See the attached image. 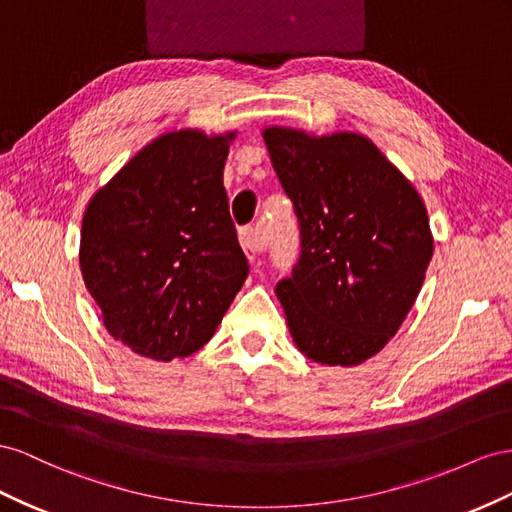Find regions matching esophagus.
I'll return each mask as SVG.
<instances>
[{
  "mask_svg": "<svg viewBox=\"0 0 512 512\" xmlns=\"http://www.w3.org/2000/svg\"><path fill=\"white\" fill-rule=\"evenodd\" d=\"M238 240L248 261H255V257L266 248V231H261L257 227H244L238 233Z\"/></svg>",
  "mask_w": 512,
  "mask_h": 512,
  "instance_id": "1",
  "label": "esophagus"
}]
</instances>
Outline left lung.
Wrapping results in <instances>:
<instances>
[{
  "instance_id": "1",
  "label": "left lung",
  "mask_w": 512,
  "mask_h": 512,
  "mask_svg": "<svg viewBox=\"0 0 512 512\" xmlns=\"http://www.w3.org/2000/svg\"><path fill=\"white\" fill-rule=\"evenodd\" d=\"M300 221L302 253L276 285L300 352L356 367L382 352L414 306L433 257L425 201L352 130H261Z\"/></svg>"
}]
</instances>
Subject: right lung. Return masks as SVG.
Instances as JSON below:
<instances>
[{"instance_id": "right-lung-1", "label": "right lung", "mask_w": 512, "mask_h": 512, "mask_svg": "<svg viewBox=\"0 0 512 512\" xmlns=\"http://www.w3.org/2000/svg\"><path fill=\"white\" fill-rule=\"evenodd\" d=\"M238 130L158 135L100 186L83 214L79 266L115 341L169 362L206 345L248 264L223 169Z\"/></svg>"}]
</instances>
